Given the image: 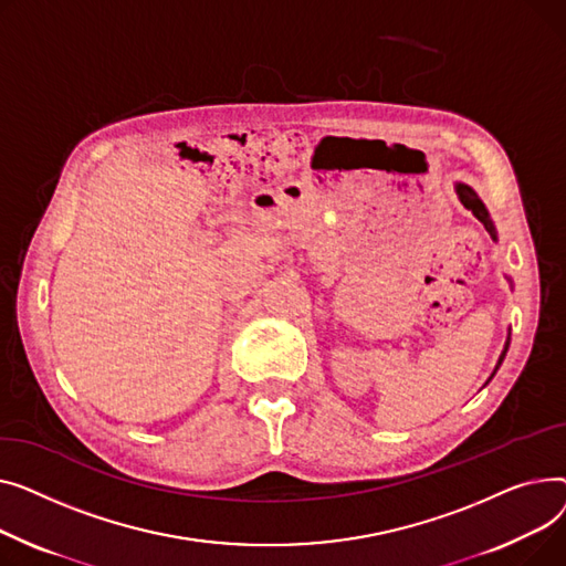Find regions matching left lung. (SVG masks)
Instances as JSON below:
<instances>
[{"label":"left lung","instance_id":"obj_1","mask_svg":"<svg viewBox=\"0 0 566 566\" xmlns=\"http://www.w3.org/2000/svg\"><path fill=\"white\" fill-rule=\"evenodd\" d=\"M454 189H457V196H459V201L463 203V208H469L482 223H484V228L489 230V235L493 238V240H497V235H495V226H493V221H491V217H489V212H486V208H484V203L480 201V196L469 187V185H463V182H457L454 185ZM507 349H510V336H507V343H505V349H503V354H501V358H497V365H495V370L501 368V363H503V358H505V354H507ZM495 370H493V375H495ZM491 375V377H493ZM489 377V379H491Z\"/></svg>","mask_w":566,"mask_h":566}]
</instances>
